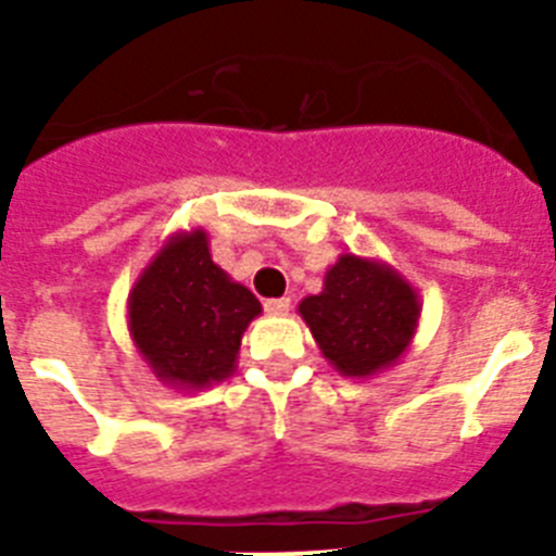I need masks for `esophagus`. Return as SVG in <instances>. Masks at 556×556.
Segmentation results:
<instances>
[{"label": "esophagus", "instance_id": "esophagus-1", "mask_svg": "<svg viewBox=\"0 0 556 556\" xmlns=\"http://www.w3.org/2000/svg\"><path fill=\"white\" fill-rule=\"evenodd\" d=\"M265 311H268L270 316H282L291 311V300L288 296H282V300H265Z\"/></svg>", "mask_w": 556, "mask_h": 556}]
</instances>
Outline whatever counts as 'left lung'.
<instances>
[{"label": "left lung", "instance_id": "left-lung-1", "mask_svg": "<svg viewBox=\"0 0 556 556\" xmlns=\"http://www.w3.org/2000/svg\"><path fill=\"white\" fill-rule=\"evenodd\" d=\"M296 311L321 356L348 379H372L395 367L421 319V302L407 279L384 260L358 254L339 256L321 291L305 296Z\"/></svg>", "mask_w": 556, "mask_h": 556}]
</instances>
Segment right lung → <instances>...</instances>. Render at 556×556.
I'll return each mask as SVG.
<instances>
[{"label": "right lung", "mask_w": 556, "mask_h": 556, "mask_svg": "<svg viewBox=\"0 0 556 556\" xmlns=\"http://www.w3.org/2000/svg\"><path fill=\"white\" fill-rule=\"evenodd\" d=\"M263 305L212 260L203 228L163 242L127 300V328L155 379L206 390L237 370V353Z\"/></svg>", "instance_id": "add662e5"}]
</instances>
